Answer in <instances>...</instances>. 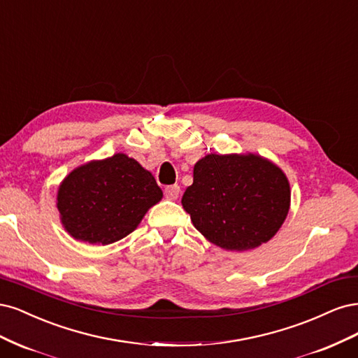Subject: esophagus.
I'll return each instance as SVG.
<instances>
[{
  "mask_svg": "<svg viewBox=\"0 0 358 358\" xmlns=\"http://www.w3.org/2000/svg\"><path fill=\"white\" fill-rule=\"evenodd\" d=\"M180 194V186L174 184V186H168L165 187V198L169 201H176Z\"/></svg>",
  "mask_w": 358,
  "mask_h": 358,
  "instance_id": "1",
  "label": "esophagus"
}]
</instances>
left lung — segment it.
Masks as SVG:
<instances>
[{
    "instance_id": "left-lung-1",
    "label": "left lung",
    "mask_w": 358,
    "mask_h": 358,
    "mask_svg": "<svg viewBox=\"0 0 358 358\" xmlns=\"http://www.w3.org/2000/svg\"><path fill=\"white\" fill-rule=\"evenodd\" d=\"M290 182L259 155H206L193 168L182 208L217 247L256 248L275 236L290 210Z\"/></svg>"
}]
</instances>
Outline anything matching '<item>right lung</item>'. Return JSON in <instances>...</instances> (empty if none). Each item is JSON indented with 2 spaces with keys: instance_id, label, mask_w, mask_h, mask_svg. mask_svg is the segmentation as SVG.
Wrapping results in <instances>:
<instances>
[{
  "instance_id": "add662e5",
  "label": "right lung",
  "mask_w": 358,
  "mask_h": 358,
  "mask_svg": "<svg viewBox=\"0 0 358 358\" xmlns=\"http://www.w3.org/2000/svg\"><path fill=\"white\" fill-rule=\"evenodd\" d=\"M152 172L116 153L76 168L57 190V211L74 239L108 245L128 236L162 199Z\"/></svg>"
}]
</instances>
